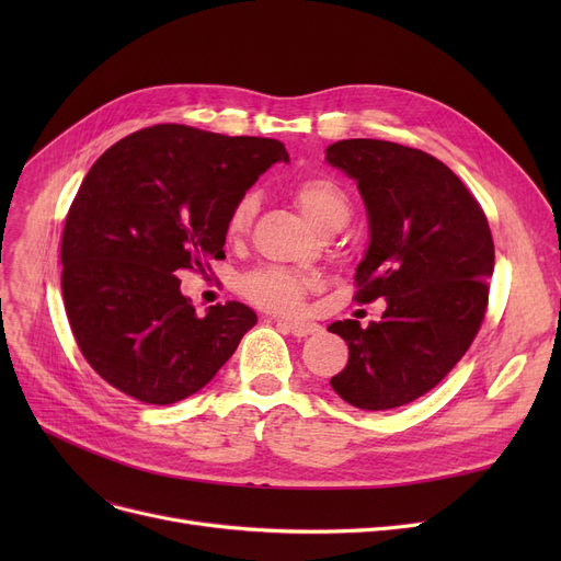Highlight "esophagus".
I'll use <instances>...</instances> for the list:
<instances>
[{
	"instance_id": "1",
	"label": "esophagus",
	"mask_w": 561,
	"mask_h": 561,
	"mask_svg": "<svg viewBox=\"0 0 561 561\" xmlns=\"http://www.w3.org/2000/svg\"><path fill=\"white\" fill-rule=\"evenodd\" d=\"M277 325L293 334V336H309V334H316L320 328L316 325V322H302V320H277Z\"/></svg>"
}]
</instances>
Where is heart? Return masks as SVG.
Here are the masks:
<instances>
[{
	"label": "heart",
	"instance_id": "heart-1",
	"mask_svg": "<svg viewBox=\"0 0 561 561\" xmlns=\"http://www.w3.org/2000/svg\"><path fill=\"white\" fill-rule=\"evenodd\" d=\"M293 197L300 204V209L307 218L322 231L332 227L345 225L350 218V202L345 191L325 174H309L293 186ZM256 214V195L245 193L231 204L225 218V236L229 243H239L250 233L252 220ZM311 279L293 268L284 265H259V268L248 271L239 279L241 296L275 313H296L305 305V296L309 290Z\"/></svg>",
	"mask_w": 561,
	"mask_h": 561
}]
</instances>
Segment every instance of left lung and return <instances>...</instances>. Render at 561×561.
Listing matches in <instances>:
<instances>
[{
  "label": "left lung",
  "instance_id": "1",
  "mask_svg": "<svg viewBox=\"0 0 561 561\" xmlns=\"http://www.w3.org/2000/svg\"><path fill=\"white\" fill-rule=\"evenodd\" d=\"M328 161L357 180L368 209L355 300H387L368 328L332 322L350 359L330 385L352 407L396 409L432 391L482 328L493 273L489 220L446 163L414 147L350 138L328 147Z\"/></svg>",
  "mask_w": 561,
  "mask_h": 561
}]
</instances>
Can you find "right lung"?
<instances>
[{"mask_svg": "<svg viewBox=\"0 0 561 561\" xmlns=\"http://www.w3.org/2000/svg\"><path fill=\"white\" fill-rule=\"evenodd\" d=\"M286 159L275 138L154 125L88 170L64 227L61 288L81 355L111 387L172 404L233 355L256 313L225 302L199 316L176 273L225 259L231 204Z\"/></svg>", "mask_w": 561, "mask_h": 561, "instance_id": "obj_1", "label": "right lung"}]
</instances>
